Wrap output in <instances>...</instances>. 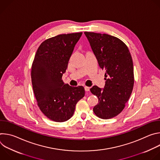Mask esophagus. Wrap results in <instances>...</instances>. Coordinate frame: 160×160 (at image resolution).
Instances as JSON below:
<instances>
[{
    "mask_svg": "<svg viewBox=\"0 0 160 160\" xmlns=\"http://www.w3.org/2000/svg\"><path fill=\"white\" fill-rule=\"evenodd\" d=\"M84 88H85V90L86 91V92H88V91H89V90H90V87H87V86H85Z\"/></svg>",
    "mask_w": 160,
    "mask_h": 160,
    "instance_id": "esophagus-1",
    "label": "esophagus"
}]
</instances>
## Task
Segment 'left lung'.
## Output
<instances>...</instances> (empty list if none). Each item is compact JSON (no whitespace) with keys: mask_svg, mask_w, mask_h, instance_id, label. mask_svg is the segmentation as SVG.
<instances>
[{"mask_svg":"<svg viewBox=\"0 0 160 160\" xmlns=\"http://www.w3.org/2000/svg\"><path fill=\"white\" fill-rule=\"evenodd\" d=\"M84 33L100 68L106 72L104 88L96 85L90 88L99 99L93 111L100 118H112L123 111L132 92L134 76L132 56L125 43L117 37L105 33Z\"/></svg>","mask_w":160,"mask_h":160,"instance_id":"1","label":"left lung"}]
</instances>
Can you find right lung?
Returning a JSON list of instances; mask_svg holds the SVG:
<instances>
[{"instance_id": "add662e5", "label": "right lung", "mask_w": 160, "mask_h": 160, "mask_svg": "<svg viewBox=\"0 0 160 160\" xmlns=\"http://www.w3.org/2000/svg\"><path fill=\"white\" fill-rule=\"evenodd\" d=\"M82 32L61 34L43 41L32 66V82L37 104L49 119L57 122L69 120L78 101L85 96L83 86L65 84L62 76Z\"/></svg>"}]
</instances>
